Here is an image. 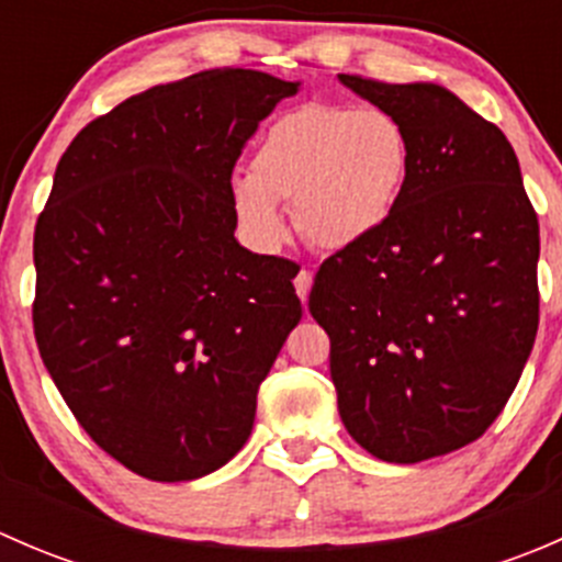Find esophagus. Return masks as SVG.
<instances>
[{
  "label": "esophagus",
  "mask_w": 562,
  "mask_h": 562,
  "mask_svg": "<svg viewBox=\"0 0 562 562\" xmlns=\"http://www.w3.org/2000/svg\"><path fill=\"white\" fill-rule=\"evenodd\" d=\"M293 285H296V293H299V299H302V302H307V296H310V288H313V271H307V269H302L296 274V280H293Z\"/></svg>",
  "instance_id": "34e87169"
}]
</instances>
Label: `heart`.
I'll return each instance as SVG.
<instances>
[{
	"label": "heart",
	"instance_id": "obj_1",
	"mask_svg": "<svg viewBox=\"0 0 562 562\" xmlns=\"http://www.w3.org/2000/svg\"><path fill=\"white\" fill-rule=\"evenodd\" d=\"M411 171L407 130L386 108L307 103L282 113L234 181V209L258 245L285 236L280 203L321 249L356 247L389 223Z\"/></svg>",
	"mask_w": 562,
	"mask_h": 562
}]
</instances>
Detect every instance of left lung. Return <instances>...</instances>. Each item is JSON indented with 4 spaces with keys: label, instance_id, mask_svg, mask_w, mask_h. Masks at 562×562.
I'll return each instance as SVG.
<instances>
[{
    "label": "left lung",
    "instance_id": "left-lung-1",
    "mask_svg": "<svg viewBox=\"0 0 562 562\" xmlns=\"http://www.w3.org/2000/svg\"><path fill=\"white\" fill-rule=\"evenodd\" d=\"M339 81L405 124L411 171L389 223L323 260L310 313L350 438L416 464L479 440L517 389L538 331V217L508 138L454 92Z\"/></svg>",
    "mask_w": 562,
    "mask_h": 562
}]
</instances>
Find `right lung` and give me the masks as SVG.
I'll list each match as a JSON object with an SVG mask.
<instances>
[{
    "mask_svg": "<svg viewBox=\"0 0 562 562\" xmlns=\"http://www.w3.org/2000/svg\"><path fill=\"white\" fill-rule=\"evenodd\" d=\"M302 83L223 67L89 122L35 228L43 364L89 438L151 481L247 443L255 396L302 321L291 260L236 241L245 144Z\"/></svg>",
    "mask_w": 562,
    "mask_h": 562,
    "instance_id": "right-lung-1",
    "label": "right lung"
}]
</instances>
